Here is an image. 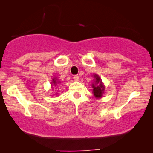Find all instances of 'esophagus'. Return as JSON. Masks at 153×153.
<instances>
[{
    "mask_svg": "<svg viewBox=\"0 0 153 153\" xmlns=\"http://www.w3.org/2000/svg\"><path fill=\"white\" fill-rule=\"evenodd\" d=\"M73 79H74V80L75 81H79V77L77 76V75H75V76H73Z\"/></svg>",
    "mask_w": 153,
    "mask_h": 153,
    "instance_id": "34e87169",
    "label": "esophagus"
}]
</instances>
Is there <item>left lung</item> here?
Listing matches in <instances>:
<instances>
[{"mask_svg":"<svg viewBox=\"0 0 153 153\" xmlns=\"http://www.w3.org/2000/svg\"><path fill=\"white\" fill-rule=\"evenodd\" d=\"M93 77L95 78V83L92 84V87L93 88V93L96 98H101L104 92L105 87L102 83L101 78L97 74H94Z\"/></svg>","mask_w":153,"mask_h":153,"instance_id":"8db88e82","label":"left lung"}]
</instances>
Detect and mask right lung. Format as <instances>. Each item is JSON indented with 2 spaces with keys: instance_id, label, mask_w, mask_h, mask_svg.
I'll list each match as a JSON object with an SVG mask.
<instances>
[{
  "instance_id": "add662e5",
  "label": "right lung",
  "mask_w": 153,
  "mask_h": 153,
  "mask_svg": "<svg viewBox=\"0 0 153 153\" xmlns=\"http://www.w3.org/2000/svg\"><path fill=\"white\" fill-rule=\"evenodd\" d=\"M51 84H53V85H58V84L60 82H59V81H58V79H57L54 77L53 79H52V81H51ZM57 94L58 93H56V95H57Z\"/></svg>"
}]
</instances>
